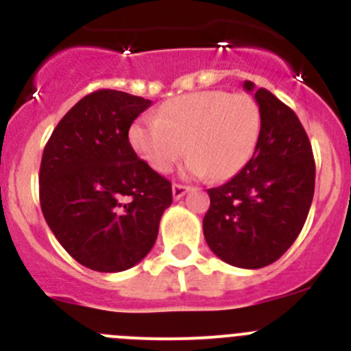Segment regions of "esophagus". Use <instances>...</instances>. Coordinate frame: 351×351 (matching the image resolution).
Segmentation results:
<instances>
[{"instance_id":"esophagus-1","label":"esophagus","mask_w":351,"mask_h":351,"mask_svg":"<svg viewBox=\"0 0 351 351\" xmlns=\"http://www.w3.org/2000/svg\"><path fill=\"white\" fill-rule=\"evenodd\" d=\"M188 191H190V186H186V184H173L172 186V197L176 198V200H179V198L184 197Z\"/></svg>"}]
</instances>
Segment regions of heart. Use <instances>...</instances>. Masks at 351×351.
Instances as JSON below:
<instances>
[{
	"label": "heart",
	"mask_w": 351,
	"mask_h": 351,
	"mask_svg": "<svg viewBox=\"0 0 351 351\" xmlns=\"http://www.w3.org/2000/svg\"><path fill=\"white\" fill-rule=\"evenodd\" d=\"M262 132V112L246 93L197 91L165 101L156 119L130 128V142L154 172L167 173L190 154L186 173L230 179L253 158Z\"/></svg>",
	"instance_id": "b5f03b06"
}]
</instances>
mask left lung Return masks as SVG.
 <instances>
[{
  "label": "left lung",
  "instance_id": "obj_1",
  "mask_svg": "<svg viewBox=\"0 0 351 351\" xmlns=\"http://www.w3.org/2000/svg\"><path fill=\"white\" fill-rule=\"evenodd\" d=\"M246 91L255 84L246 80ZM262 132L256 151L228 182L207 190L204 237L216 256L241 269L271 265L302 230L315 195L308 133L288 105L256 89Z\"/></svg>",
  "mask_w": 351,
  "mask_h": 351
}]
</instances>
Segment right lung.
Masks as SVG:
<instances>
[{"instance_id":"obj_1","label":"right lung","mask_w":351,"mask_h":351,"mask_svg":"<svg viewBox=\"0 0 351 351\" xmlns=\"http://www.w3.org/2000/svg\"><path fill=\"white\" fill-rule=\"evenodd\" d=\"M151 100L114 89L84 96L43 149L40 206L61 246L84 267L121 272L147 255L172 184L137 156L130 126Z\"/></svg>"}]
</instances>
